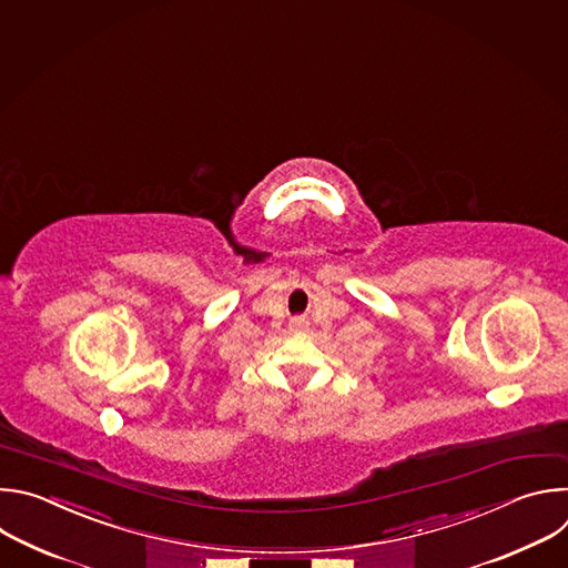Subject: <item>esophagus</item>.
<instances>
[{
	"label": "esophagus",
	"mask_w": 568,
	"mask_h": 568,
	"mask_svg": "<svg viewBox=\"0 0 568 568\" xmlns=\"http://www.w3.org/2000/svg\"><path fill=\"white\" fill-rule=\"evenodd\" d=\"M291 328H293V331H304V328H306V320H304V317L291 320Z\"/></svg>",
	"instance_id": "obj_1"
}]
</instances>
